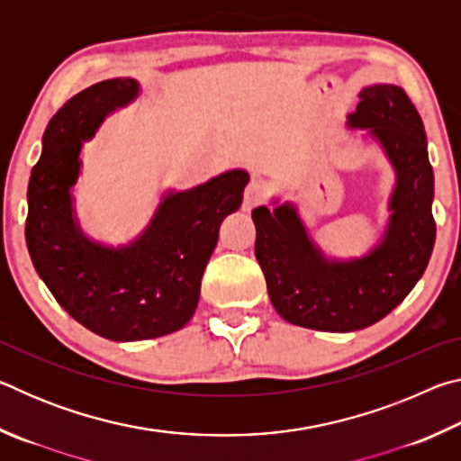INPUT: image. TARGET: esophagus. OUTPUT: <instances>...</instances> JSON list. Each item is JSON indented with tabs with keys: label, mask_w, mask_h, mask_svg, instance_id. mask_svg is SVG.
<instances>
[{
	"label": "esophagus",
	"mask_w": 461,
	"mask_h": 461,
	"mask_svg": "<svg viewBox=\"0 0 461 461\" xmlns=\"http://www.w3.org/2000/svg\"><path fill=\"white\" fill-rule=\"evenodd\" d=\"M267 199V186H264L262 181H254L246 186V193H244V212H252L256 205H260Z\"/></svg>",
	"instance_id": "34e87169"
}]
</instances>
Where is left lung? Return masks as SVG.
I'll return each mask as SVG.
<instances>
[{"label": "left lung", "instance_id": "left-lung-1", "mask_svg": "<svg viewBox=\"0 0 461 461\" xmlns=\"http://www.w3.org/2000/svg\"><path fill=\"white\" fill-rule=\"evenodd\" d=\"M368 130L396 173L388 223L362 258L333 260L315 246L293 203L256 207V258L270 303L285 321L317 331L364 330L399 307L419 283L435 246L433 168L415 105L396 85H370L348 115Z\"/></svg>", "mask_w": 461, "mask_h": 461}]
</instances>
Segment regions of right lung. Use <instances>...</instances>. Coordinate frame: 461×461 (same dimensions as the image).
<instances>
[{"label": "right lung", "instance_id": "obj_1", "mask_svg": "<svg viewBox=\"0 0 461 461\" xmlns=\"http://www.w3.org/2000/svg\"><path fill=\"white\" fill-rule=\"evenodd\" d=\"M138 93V81L118 77L68 99L46 126L28 183L26 244L38 276L75 321L113 341L162 338L189 323L220 225L238 212L249 181L236 168L189 191L165 193L128 246L85 236L71 193L83 142Z\"/></svg>", "mask_w": 461, "mask_h": 461}]
</instances>
